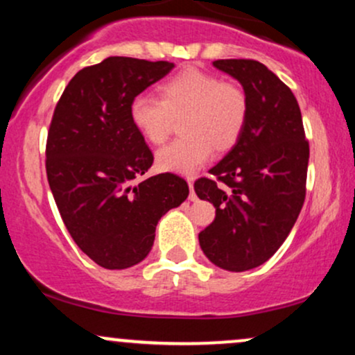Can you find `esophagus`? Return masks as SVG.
<instances>
[{
  "mask_svg": "<svg viewBox=\"0 0 355 355\" xmlns=\"http://www.w3.org/2000/svg\"><path fill=\"white\" fill-rule=\"evenodd\" d=\"M189 187H190V195H189L190 202H195L197 200V195H195V191H193V180H191V178H189Z\"/></svg>",
  "mask_w": 355,
  "mask_h": 355,
  "instance_id": "obj_1",
  "label": "esophagus"
}]
</instances>
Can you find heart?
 <instances>
[{"instance_id":"1","label":"heart","mask_w":355,"mask_h":355,"mask_svg":"<svg viewBox=\"0 0 355 355\" xmlns=\"http://www.w3.org/2000/svg\"><path fill=\"white\" fill-rule=\"evenodd\" d=\"M248 98L243 88L217 75L187 68L158 85V98L137 95L130 120L148 144H164L172 121L182 116V138L157 152L164 172L191 175L209 162L211 148L227 152L237 144L247 123Z\"/></svg>"}]
</instances>
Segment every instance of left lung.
<instances>
[{"mask_svg":"<svg viewBox=\"0 0 355 355\" xmlns=\"http://www.w3.org/2000/svg\"><path fill=\"white\" fill-rule=\"evenodd\" d=\"M248 98L243 132L234 148L198 178L195 193L215 207L198 234L203 254L230 272L262 266L291 234L305 200L309 141L291 88L255 60H217Z\"/></svg>","mask_w":355,"mask_h":355,"instance_id":"left-lung-1","label":"left lung"}]
</instances>
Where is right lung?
Masks as SVG:
<instances>
[{
    "instance_id": "obj_1",
    "label": "right lung",
    "mask_w": 355,
    "mask_h": 355,
    "mask_svg": "<svg viewBox=\"0 0 355 355\" xmlns=\"http://www.w3.org/2000/svg\"><path fill=\"white\" fill-rule=\"evenodd\" d=\"M173 67L110 56L76 73L53 113L51 193L76 245L110 270L140 263L152 250L158 220L189 197V185L175 173L135 183L153 153L130 120V103Z\"/></svg>"
}]
</instances>
